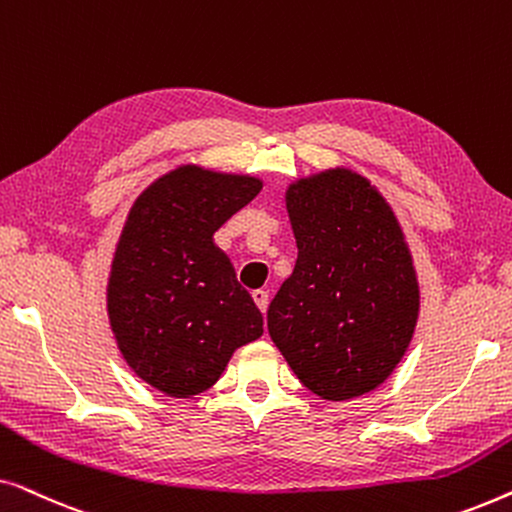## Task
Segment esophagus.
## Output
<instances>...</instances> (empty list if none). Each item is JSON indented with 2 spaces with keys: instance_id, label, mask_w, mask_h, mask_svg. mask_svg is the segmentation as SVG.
<instances>
[{
  "instance_id": "obj_1",
  "label": "esophagus",
  "mask_w": 512,
  "mask_h": 512,
  "mask_svg": "<svg viewBox=\"0 0 512 512\" xmlns=\"http://www.w3.org/2000/svg\"><path fill=\"white\" fill-rule=\"evenodd\" d=\"M251 298H254V303H256V307H258V310H261V312H265V310H268V293H265V291H261V289H258V291H254V293H251Z\"/></svg>"
}]
</instances>
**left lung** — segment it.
Returning a JSON list of instances; mask_svg holds the SVG:
<instances>
[{"label": "left lung", "instance_id": "1", "mask_svg": "<svg viewBox=\"0 0 512 512\" xmlns=\"http://www.w3.org/2000/svg\"><path fill=\"white\" fill-rule=\"evenodd\" d=\"M298 261L268 307V331L312 394L373 391L403 359L419 314L412 256L387 200L352 170L286 193Z\"/></svg>", "mask_w": 512, "mask_h": 512}]
</instances>
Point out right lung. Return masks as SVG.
Segmentation results:
<instances>
[{"label":"right lung","instance_id":"add662e5","mask_svg":"<svg viewBox=\"0 0 512 512\" xmlns=\"http://www.w3.org/2000/svg\"><path fill=\"white\" fill-rule=\"evenodd\" d=\"M261 191L256 177L179 167L139 195L111 265V331L151 387L191 398L219 380L263 317L214 233Z\"/></svg>","mask_w":512,"mask_h":512}]
</instances>
